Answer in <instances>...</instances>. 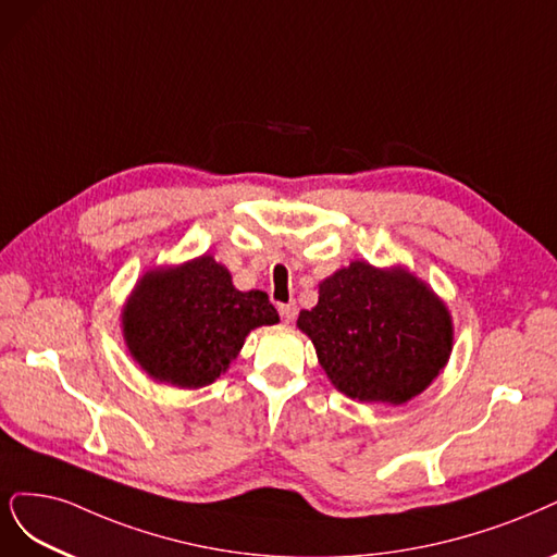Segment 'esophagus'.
Instances as JSON below:
<instances>
[{"label": "esophagus", "mask_w": 557, "mask_h": 557, "mask_svg": "<svg viewBox=\"0 0 557 557\" xmlns=\"http://www.w3.org/2000/svg\"><path fill=\"white\" fill-rule=\"evenodd\" d=\"M278 313L283 322H293L297 318V306L295 304H278Z\"/></svg>", "instance_id": "34e87169"}]
</instances>
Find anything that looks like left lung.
<instances>
[{"label": "left lung", "mask_w": 557, "mask_h": 557, "mask_svg": "<svg viewBox=\"0 0 557 557\" xmlns=\"http://www.w3.org/2000/svg\"><path fill=\"white\" fill-rule=\"evenodd\" d=\"M297 327L332 385L359 403L403 406L447 367L454 322L433 287L400 264L355 260L320 283Z\"/></svg>", "instance_id": "obj_1"}]
</instances>
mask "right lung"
Here are the masks:
<instances>
[{"label": "right lung", "instance_id": "add662e5", "mask_svg": "<svg viewBox=\"0 0 557 557\" xmlns=\"http://www.w3.org/2000/svg\"><path fill=\"white\" fill-rule=\"evenodd\" d=\"M278 313L262 290L242 293L214 256L145 272L122 309L133 361L163 385L200 389L221 377L246 336Z\"/></svg>", "mask_w": 557, "mask_h": 557}]
</instances>
